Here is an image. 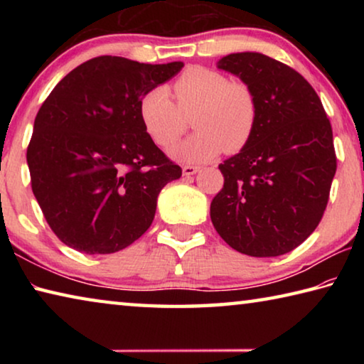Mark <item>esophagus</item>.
<instances>
[{
	"label": "esophagus",
	"instance_id": "34e87169",
	"mask_svg": "<svg viewBox=\"0 0 364 364\" xmlns=\"http://www.w3.org/2000/svg\"><path fill=\"white\" fill-rule=\"evenodd\" d=\"M197 171H199V167H196V165H184V167H183V175L184 176L196 175Z\"/></svg>",
	"mask_w": 364,
	"mask_h": 364
}]
</instances>
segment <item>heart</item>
<instances>
[{
  "label": "heart",
  "instance_id": "1",
  "mask_svg": "<svg viewBox=\"0 0 364 364\" xmlns=\"http://www.w3.org/2000/svg\"><path fill=\"white\" fill-rule=\"evenodd\" d=\"M147 91L139 101L141 122L154 143L167 147L186 130L193 117L196 133L170 151L184 164H202L221 151L237 152L249 143L257 123V100L244 82H230L225 73L196 65L173 83Z\"/></svg>",
  "mask_w": 364,
  "mask_h": 364
}]
</instances>
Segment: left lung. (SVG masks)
<instances>
[{"label": "left lung", "mask_w": 364, "mask_h": 364, "mask_svg": "<svg viewBox=\"0 0 364 364\" xmlns=\"http://www.w3.org/2000/svg\"><path fill=\"white\" fill-rule=\"evenodd\" d=\"M218 69L254 91L249 143L218 168L223 189L210 218L221 239L250 257H278L300 245L323 218L337 159L316 91L291 67L262 53H234Z\"/></svg>", "instance_id": "left-lung-1"}]
</instances>
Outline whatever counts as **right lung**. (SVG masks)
Segmentation results:
<instances>
[{
    "instance_id": "right-lung-1",
    "label": "right lung",
    "mask_w": 364,
    "mask_h": 364,
    "mask_svg": "<svg viewBox=\"0 0 364 364\" xmlns=\"http://www.w3.org/2000/svg\"><path fill=\"white\" fill-rule=\"evenodd\" d=\"M181 69L100 56L67 73L43 102L27 164L41 212L65 245L114 254L151 226L159 193L181 168L154 144L139 101Z\"/></svg>"
}]
</instances>
